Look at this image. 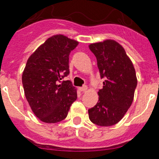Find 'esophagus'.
Masks as SVG:
<instances>
[{
    "mask_svg": "<svg viewBox=\"0 0 159 159\" xmlns=\"http://www.w3.org/2000/svg\"><path fill=\"white\" fill-rule=\"evenodd\" d=\"M87 89H88V87L86 86V85H84V86H83V87H80V88H79V90L80 92H85V91H87Z\"/></svg>",
    "mask_w": 159,
    "mask_h": 159,
    "instance_id": "obj_1",
    "label": "esophagus"
}]
</instances>
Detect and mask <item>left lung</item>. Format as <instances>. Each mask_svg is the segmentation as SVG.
Segmentation results:
<instances>
[{
	"mask_svg": "<svg viewBox=\"0 0 159 159\" xmlns=\"http://www.w3.org/2000/svg\"><path fill=\"white\" fill-rule=\"evenodd\" d=\"M89 47L96 56L101 78L105 79L98 103L89 110V119L98 126L115 125L133 102L136 70L124 48L115 40L93 43Z\"/></svg>",
	"mask_w": 159,
	"mask_h": 159,
	"instance_id": "8db88e82",
	"label": "left lung"
}]
</instances>
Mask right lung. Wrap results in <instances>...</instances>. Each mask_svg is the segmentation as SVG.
I'll list each match as a JSON object with an SVG mask.
<instances>
[{
	"label": "right lung",
	"mask_w": 159,
	"mask_h": 159,
	"mask_svg": "<svg viewBox=\"0 0 159 159\" xmlns=\"http://www.w3.org/2000/svg\"><path fill=\"white\" fill-rule=\"evenodd\" d=\"M79 42L63 35L51 36L28 58L22 82L25 97L35 115L44 123L66 119L77 98L76 89L67 76L69 55Z\"/></svg>",
	"instance_id": "obj_1"
}]
</instances>
